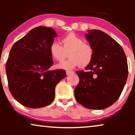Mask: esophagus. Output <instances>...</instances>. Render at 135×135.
Segmentation results:
<instances>
[{
	"label": "esophagus",
	"mask_w": 135,
	"mask_h": 135,
	"mask_svg": "<svg viewBox=\"0 0 135 135\" xmlns=\"http://www.w3.org/2000/svg\"><path fill=\"white\" fill-rule=\"evenodd\" d=\"M73 73H74V72L72 71H66V74H67L68 75L73 74Z\"/></svg>",
	"instance_id": "esophagus-1"
}]
</instances>
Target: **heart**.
Returning <instances> with one entry per match:
<instances>
[{"label": "heart", "mask_w": 135, "mask_h": 135, "mask_svg": "<svg viewBox=\"0 0 135 135\" xmlns=\"http://www.w3.org/2000/svg\"><path fill=\"white\" fill-rule=\"evenodd\" d=\"M61 42L62 46L53 41L49 47L51 56L59 61L63 60L69 52V59L58 64V68L72 69L79 65L84 68L91 62L94 54L93 47L74 33L66 35L61 39Z\"/></svg>", "instance_id": "1"}]
</instances>
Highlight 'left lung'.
<instances>
[{
    "label": "left lung",
    "mask_w": 135,
    "mask_h": 135,
    "mask_svg": "<svg viewBox=\"0 0 135 135\" xmlns=\"http://www.w3.org/2000/svg\"><path fill=\"white\" fill-rule=\"evenodd\" d=\"M93 47L87 71L76 74L79 82L74 90L77 102L91 109H104L119 99L128 77V64L122 47L108 34L91 29L85 34Z\"/></svg>",
    "instance_id": "obj_1"
}]
</instances>
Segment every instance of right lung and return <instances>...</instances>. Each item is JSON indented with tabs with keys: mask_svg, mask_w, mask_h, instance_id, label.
Masks as SVG:
<instances>
[{
	"mask_svg": "<svg viewBox=\"0 0 135 135\" xmlns=\"http://www.w3.org/2000/svg\"><path fill=\"white\" fill-rule=\"evenodd\" d=\"M57 36L51 27L38 26L14 44L5 69L9 90L18 102L29 108H43L55 98V88L66 76L53 66L49 47Z\"/></svg>",
	"mask_w": 135,
	"mask_h": 135,
	"instance_id": "right-lung-1",
	"label": "right lung"
}]
</instances>
